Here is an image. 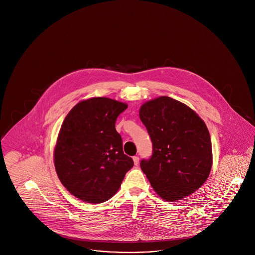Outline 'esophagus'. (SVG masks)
Listing matches in <instances>:
<instances>
[{
	"mask_svg": "<svg viewBox=\"0 0 255 255\" xmlns=\"http://www.w3.org/2000/svg\"><path fill=\"white\" fill-rule=\"evenodd\" d=\"M133 160L134 165H137V164H138V162H139V158H138L137 156H134L133 158Z\"/></svg>",
	"mask_w": 255,
	"mask_h": 255,
	"instance_id": "1",
	"label": "esophagus"
}]
</instances>
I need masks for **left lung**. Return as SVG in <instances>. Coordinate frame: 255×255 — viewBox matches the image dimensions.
I'll list each match as a JSON object with an SVG mask.
<instances>
[{
  "label": "left lung",
  "mask_w": 255,
  "mask_h": 255,
  "mask_svg": "<svg viewBox=\"0 0 255 255\" xmlns=\"http://www.w3.org/2000/svg\"><path fill=\"white\" fill-rule=\"evenodd\" d=\"M139 118L153 143V155L140 161L156 193L167 202L193 194L209 176L212 146L205 122L174 98L159 97L143 103Z\"/></svg>",
  "instance_id": "obj_1"
}]
</instances>
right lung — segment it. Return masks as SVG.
<instances>
[{
  "mask_svg": "<svg viewBox=\"0 0 255 255\" xmlns=\"http://www.w3.org/2000/svg\"><path fill=\"white\" fill-rule=\"evenodd\" d=\"M128 107L108 97L78 102L61 125L53 151L61 183L77 199L100 204L116 194L133 166L122 150L116 121Z\"/></svg>",
  "mask_w": 255,
  "mask_h": 255,
  "instance_id": "1",
  "label": "right lung"
}]
</instances>
